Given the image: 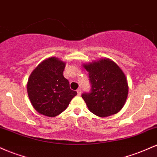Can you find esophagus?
<instances>
[{
	"label": "esophagus",
	"instance_id": "obj_1",
	"mask_svg": "<svg viewBox=\"0 0 157 157\" xmlns=\"http://www.w3.org/2000/svg\"><path fill=\"white\" fill-rule=\"evenodd\" d=\"M77 94L80 96V95L81 94V89H78L77 90Z\"/></svg>",
	"mask_w": 157,
	"mask_h": 157
}]
</instances>
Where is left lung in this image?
<instances>
[{"label": "left lung", "instance_id": "obj_1", "mask_svg": "<svg viewBox=\"0 0 157 157\" xmlns=\"http://www.w3.org/2000/svg\"><path fill=\"white\" fill-rule=\"evenodd\" d=\"M83 67L91 84V91L82 94L89 111L100 117L118 113L128 93L127 79L121 68L109 58L83 64Z\"/></svg>", "mask_w": 157, "mask_h": 157}]
</instances>
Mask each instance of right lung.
Listing matches in <instances>:
<instances>
[{
    "mask_svg": "<svg viewBox=\"0 0 157 157\" xmlns=\"http://www.w3.org/2000/svg\"><path fill=\"white\" fill-rule=\"evenodd\" d=\"M66 63L57 57L44 60L33 70L27 82V92L32 106L45 116H57L66 110L77 91L70 89L63 77Z\"/></svg>",
    "mask_w": 157,
    "mask_h": 157,
    "instance_id": "add662e5",
    "label": "right lung"
}]
</instances>
